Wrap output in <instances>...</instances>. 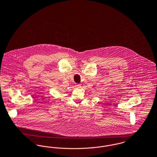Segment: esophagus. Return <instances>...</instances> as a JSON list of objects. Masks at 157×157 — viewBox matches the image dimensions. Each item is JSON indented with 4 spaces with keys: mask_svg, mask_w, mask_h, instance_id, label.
<instances>
[{
    "mask_svg": "<svg viewBox=\"0 0 157 157\" xmlns=\"http://www.w3.org/2000/svg\"><path fill=\"white\" fill-rule=\"evenodd\" d=\"M75 86H76V88H81V85L80 84H76V85H75Z\"/></svg>",
    "mask_w": 157,
    "mask_h": 157,
    "instance_id": "1",
    "label": "esophagus"
}]
</instances>
